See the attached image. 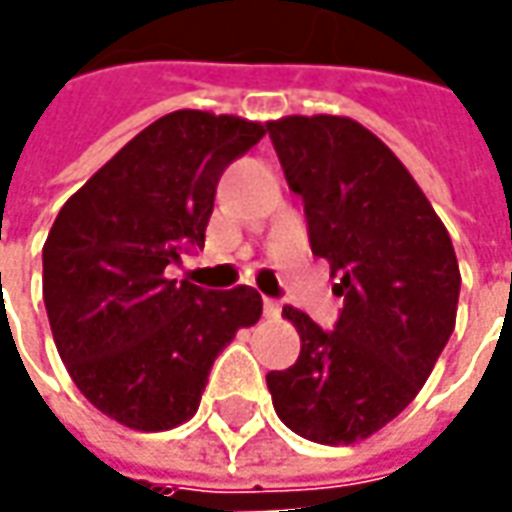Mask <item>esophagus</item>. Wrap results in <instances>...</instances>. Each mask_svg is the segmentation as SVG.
I'll use <instances>...</instances> for the list:
<instances>
[{
    "label": "esophagus",
    "instance_id": "obj_1",
    "mask_svg": "<svg viewBox=\"0 0 512 512\" xmlns=\"http://www.w3.org/2000/svg\"><path fill=\"white\" fill-rule=\"evenodd\" d=\"M263 314L274 320V317H280V303L277 300H263Z\"/></svg>",
    "mask_w": 512,
    "mask_h": 512
}]
</instances>
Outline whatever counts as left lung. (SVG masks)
<instances>
[{
  "instance_id": "8db88e82",
  "label": "left lung",
  "mask_w": 512,
  "mask_h": 512,
  "mask_svg": "<svg viewBox=\"0 0 512 512\" xmlns=\"http://www.w3.org/2000/svg\"><path fill=\"white\" fill-rule=\"evenodd\" d=\"M289 186L306 203L311 252L345 297L334 331L283 309L300 357L266 374L283 425L320 445L385 428L419 394L456 326L462 274L445 223L377 135L345 115L269 121Z\"/></svg>"
}]
</instances>
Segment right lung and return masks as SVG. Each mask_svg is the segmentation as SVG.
Masks as SVG:
<instances>
[{
	"label": "right lung",
	"mask_w": 512,
	"mask_h": 512,
	"mask_svg": "<svg viewBox=\"0 0 512 512\" xmlns=\"http://www.w3.org/2000/svg\"><path fill=\"white\" fill-rule=\"evenodd\" d=\"M263 135L240 115H164L67 198L47 235L59 357L87 402L133 431L192 419L215 357L260 320L252 286L206 291L167 269L201 249L223 169Z\"/></svg>",
	"instance_id": "add662e5"
}]
</instances>
